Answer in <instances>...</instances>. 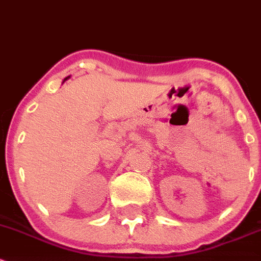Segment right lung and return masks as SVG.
Wrapping results in <instances>:
<instances>
[{
	"instance_id": "obj_1",
	"label": "right lung",
	"mask_w": 261,
	"mask_h": 261,
	"mask_svg": "<svg viewBox=\"0 0 261 261\" xmlns=\"http://www.w3.org/2000/svg\"><path fill=\"white\" fill-rule=\"evenodd\" d=\"M65 80H66V79H65Z\"/></svg>"
}]
</instances>
